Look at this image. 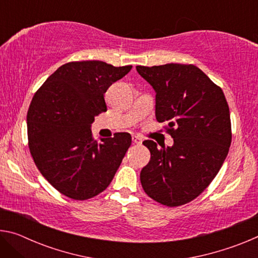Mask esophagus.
Listing matches in <instances>:
<instances>
[{
    "instance_id": "1",
    "label": "esophagus",
    "mask_w": 258,
    "mask_h": 258,
    "mask_svg": "<svg viewBox=\"0 0 258 258\" xmlns=\"http://www.w3.org/2000/svg\"><path fill=\"white\" fill-rule=\"evenodd\" d=\"M132 140L134 143H137V145L142 143V137H140V135H132Z\"/></svg>"
}]
</instances>
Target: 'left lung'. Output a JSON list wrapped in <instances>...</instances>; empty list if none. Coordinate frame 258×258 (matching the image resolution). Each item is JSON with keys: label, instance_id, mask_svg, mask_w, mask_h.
Here are the masks:
<instances>
[{"label": "left lung", "instance_id": "8db88e82", "mask_svg": "<svg viewBox=\"0 0 258 258\" xmlns=\"http://www.w3.org/2000/svg\"><path fill=\"white\" fill-rule=\"evenodd\" d=\"M156 92V118L166 123L172 147L143 142L151 157L142 168L143 190L157 203L176 207L211 184L232 140L228 102L220 86L194 64L137 66Z\"/></svg>", "mask_w": 258, "mask_h": 258}]
</instances>
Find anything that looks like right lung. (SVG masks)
<instances>
[{"label": "right lung", "mask_w": 258, "mask_h": 258, "mask_svg": "<svg viewBox=\"0 0 258 258\" xmlns=\"http://www.w3.org/2000/svg\"><path fill=\"white\" fill-rule=\"evenodd\" d=\"M131 69L73 61L34 94L27 112L30 155L47 182L68 198L86 200L106 190L132 143L125 132L102 142L91 132L94 117L107 111L104 93Z\"/></svg>", "instance_id": "right-lung-1"}]
</instances>
